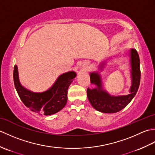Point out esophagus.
<instances>
[{"instance_id": "obj_1", "label": "esophagus", "mask_w": 155, "mask_h": 155, "mask_svg": "<svg viewBox=\"0 0 155 155\" xmlns=\"http://www.w3.org/2000/svg\"><path fill=\"white\" fill-rule=\"evenodd\" d=\"M83 67L85 71H88L90 68V62H88V61L84 62L83 64Z\"/></svg>"}]
</instances>
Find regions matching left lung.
I'll return each mask as SVG.
<instances>
[{
	"label": "left lung",
	"instance_id": "left-lung-1",
	"mask_svg": "<svg viewBox=\"0 0 155 155\" xmlns=\"http://www.w3.org/2000/svg\"><path fill=\"white\" fill-rule=\"evenodd\" d=\"M131 75H132V86L130 88V94L126 96L113 97L102 89L100 75L97 72H92L90 74L91 83L97 86V88H87V97L95 109L105 113H114L121 110L132 101L135 96L139 87L140 81V59L135 49L130 50Z\"/></svg>",
	"mask_w": 155,
	"mask_h": 155
}]
</instances>
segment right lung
<instances>
[{"label": "right lung", "mask_w": 155, "mask_h": 155, "mask_svg": "<svg viewBox=\"0 0 155 155\" xmlns=\"http://www.w3.org/2000/svg\"><path fill=\"white\" fill-rule=\"evenodd\" d=\"M76 77L73 71L61 75L50 89L41 93H35L21 86L18 80L17 66L15 65L13 78L16 90L21 100L32 112L51 115L63 108L67 102L68 87Z\"/></svg>", "instance_id": "add662e5"}]
</instances>
